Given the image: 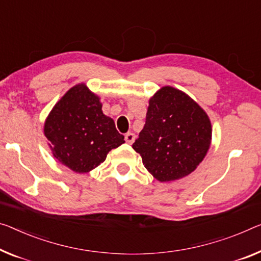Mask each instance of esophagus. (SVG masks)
Returning a JSON list of instances; mask_svg holds the SVG:
<instances>
[{
    "instance_id": "34e87169",
    "label": "esophagus",
    "mask_w": 261,
    "mask_h": 261,
    "mask_svg": "<svg viewBox=\"0 0 261 261\" xmlns=\"http://www.w3.org/2000/svg\"><path fill=\"white\" fill-rule=\"evenodd\" d=\"M125 140H126L127 143L132 144V143L134 142V140H135V134L134 133H127L125 135Z\"/></svg>"
}]
</instances>
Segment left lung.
Returning <instances> with one entry per match:
<instances>
[{"mask_svg": "<svg viewBox=\"0 0 261 261\" xmlns=\"http://www.w3.org/2000/svg\"><path fill=\"white\" fill-rule=\"evenodd\" d=\"M212 126L206 112L184 92L163 86L149 99L146 123L133 143L143 166L160 182L191 174L209 150Z\"/></svg>", "mask_w": 261, "mask_h": 261, "instance_id": "obj_1", "label": "left lung"}]
</instances>
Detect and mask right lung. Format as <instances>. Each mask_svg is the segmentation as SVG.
<instances>
[{
    "label": "right lung",
    "mask_w": 261,
    "mask_h": 261,
    "mask_svg": "<svg viewBox=\"0 0 261 261\" xmlns=\"http://www.w3.org/2000/svg\"><path fill=\"white\" fill-rule=\"evenodd\" d=\"M101 108L99 95L80 83L58 100L44 122L54 158L78 174L93 170L125 142Z\"/></svg>",
    "instance_id": "obj_1"
}]
</instances>
